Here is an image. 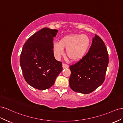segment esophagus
<instances>
[{
  "instance_id": "obj_1",
  "label": "esophagus",
  "mask_w": 123,
  "mask_h": 123,
  "mask_svg": "<svg viewBox=\"0 0 123 123\" xmlns=\"http://www.w3.org/2000/svg\"><path fill=\"white\" fill-rule=\"evenodd\" d=\"M62 67H63V68H68L69 66L67 64H62Z\"/></svg>"
}]
</instances>
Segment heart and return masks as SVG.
<instances>
[{"instance_id":"1","label":"heart","mask_w":123,"mask_h":123,"mask_svg":"<svg viewBox=\"0 0 123 123\" xmlns=\"http://www.w3.org/2000/svg\"><path fill=\"white\" fill-rule=\"evenodd\" d=\"M90 45L89 37L85 34H73L61 37L59 42L53 45L55 54L58 57L63 55V49H66V54L72 61L81 59L88 50Z\"/></svg>"}]
</instances>
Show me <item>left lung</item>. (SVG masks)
<instances>
[{"mask_svg": "<svg viewBox=\"0 0 123 123\" xmlns=\"http://www.w3.org/2000/svg\"><path fill=\"white\" fill-rule=\"evenodd\" d=\"M108 63V54L104 42L95 35L87 54L69 66L70 87L82 94L92 92L104 82Z\"/></svg>", "mask_w": 123, "mask_h": 123, "instance_id": "obj_1", "label": "left lung"}]
</instances>
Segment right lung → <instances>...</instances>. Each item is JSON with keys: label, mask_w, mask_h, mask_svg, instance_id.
<instances>
[{"label": "right lung", "mask_w": 123, "mask_h": 123, "mask_svg": "<svg viewBox=\"0 0 123 123\" xmlns=\"http://www.w3.org/2000/svg\"><path fill=\"white\" fill-rule=\"evenodd\" d=\"M56 29L44 28L31 36L24 45L20 65L26 81L34 88L48 89L54 85L62 70L53 50Z\"/></svg>", "instance_id": "add662e5"}]
</instances>
